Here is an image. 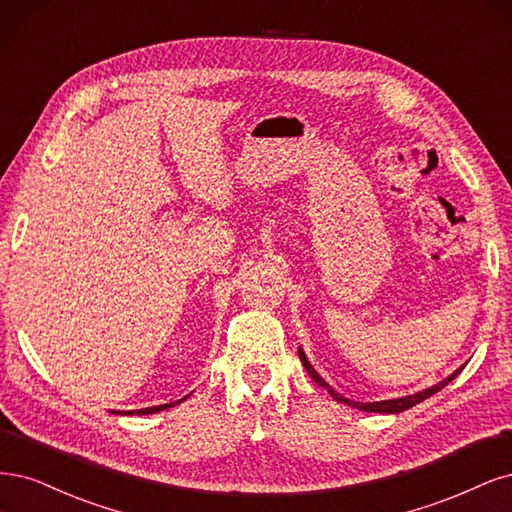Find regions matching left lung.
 Returning <instances> with one entry per match:
<instances>
[{"instance_id": "obj_1", "label": "left lung", "mask_w": 512, "mask_h": 512, "mask_svg": "<svg viewBox=\"0 0 512 512\" xmlns=\"http://www.w3.org/2000/svg\"><path fill=\"white\" fill-rule=\"evenodd\" d=\"M298 355H300V361L304 364V368H306V372L310 374L312 381H315L317 385L325 387L329 393H332V395H334V400H338V402H342V404H349V406H353V408H357V410H366V412H387V415H393V412L408 410V408H412V406H417L419 402H423V400H427V398H432L434 393H438L442 387H447V385L453 381V378H455L461 370H464V366H461V368H459V370H455L449 378H444L442 383H438V385H434V387H430V389H425V391H419V393H415V395H406V398L385 400V402H351V400L342 398L340 393H336L332 387H329V385L323 381V378L317 374V370L308 364V359H306V355H304V351H302V349L298 351Z\"/></svg>"}]
</instances>
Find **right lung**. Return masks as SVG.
<instances>
[{
	"instance_id": "obj_1",
	"label": "right lung",
	"mask_w": 512,
	"mask_h": 512,
	"mask_svg": "<svg viewBox=\"0 0 512 512\" xmlns=\"http://www.w3.org/2000/svg\"><path fill=\"white\" fill-rule=\"evenodd\" d=\"M183 400H187V395H185ZM183 400L172 402V404H159V406H151V408H140V410H125L123 415H153V412H159V410H163V408H172L174 404H180Z\"/></svg>"
}]
</instances>
